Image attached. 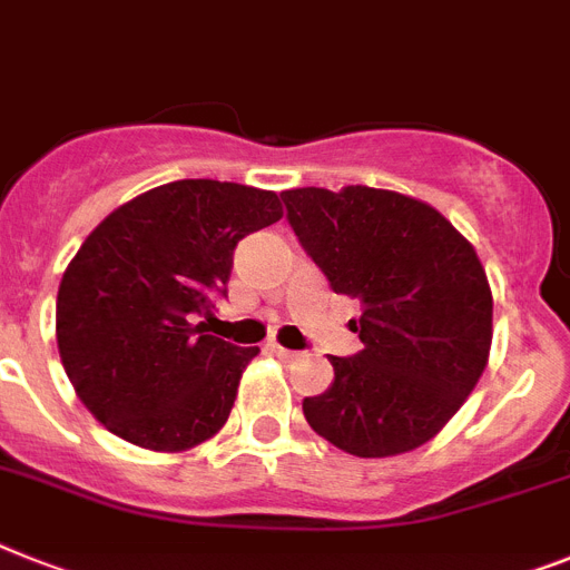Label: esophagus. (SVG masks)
<instances>
[{
  "label": "esophagus",
  "instance_id": "1",
  "mask_svg": "<svg viewBox=\"0 0 570 570\" xmlns=\"http://www.w3.org/2000/svg\"><path fill=\"white\" fill-rule=\"evenodd\" d=\"M267 350L274 352L276 358H282V361H296V358H299V352L285 350V346H279V343H267Z\"/></svg>",
  "mask_w": 570,
  "mask_h": 570
}]
</instances>
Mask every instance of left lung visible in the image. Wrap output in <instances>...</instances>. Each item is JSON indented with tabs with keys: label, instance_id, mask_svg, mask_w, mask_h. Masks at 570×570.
Instances as JSON below:
<instances>
[{
	"label": "left lung",
	"instance_id": "obj_1",
	"mask_svg": "<svg viewBox=\"0 0 570 570\" xmlns=\"http://www.w3.org/2000/svg\"><path fill=\"white\" fill-rule=\"evenodd\" d=\"M288 224L335 294L361 299L364 350L303 413L355 458H393L443 431L487 370L492 291L474 247L434 206L370 186L282 191Z\"/></svg>",
	"mask_w": 570,
	"mask_h": 570
}]
</instances>
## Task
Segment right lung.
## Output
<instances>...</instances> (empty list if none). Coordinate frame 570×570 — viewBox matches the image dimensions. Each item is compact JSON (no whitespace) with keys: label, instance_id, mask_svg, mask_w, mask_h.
I'll return each instance as SVG.
<instances>
[{"label":"right lung","instance_id":"1","mask_svg":"<svg viewBox=\"0 0 570 570\" xmlns=\"http://www.w3.org/2000/svg\"><path fill=\"white\" fill-rule=\"evenodd\" d=\"M282 218L276 191L174 180L110 212L66 267L58 350L75 393L107 431L150 451L218 434L258 346L206 335L244 235Z\"/></svg>","mask_w":570,"mask_h":570}]
</instances>
